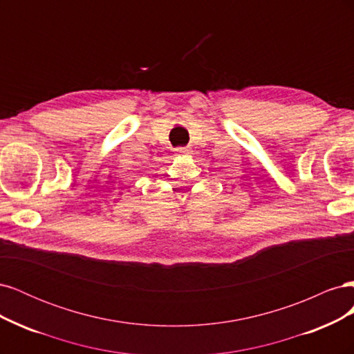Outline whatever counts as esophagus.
I'll return each mask as SVG.
<instances>
[{
  "label": "esophagus",
  "mask_w": 354,
  "mask_h": 354,
  "mask_svg": "<svg viewBox=\"0 0 354 354\" xmlns=\"http://www.w3.org/2000/svg\"><path fill=\"white\" fill-rule=\"evenodd\" d=\"M187 152H189L187 147H178V149H176V153H177V155H185V153H187Z\"/></svg>",
  "instance_id": "obj_1"
}]
</instances>
